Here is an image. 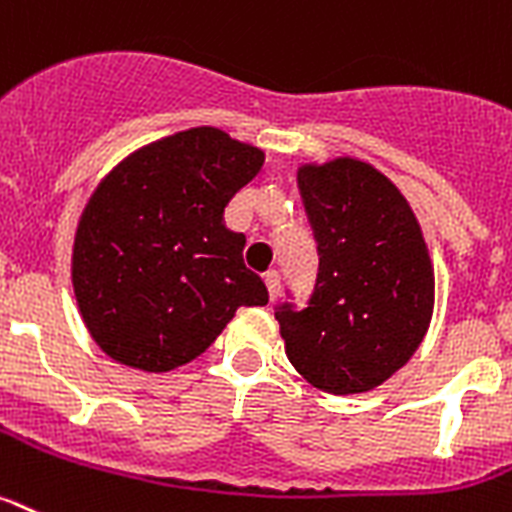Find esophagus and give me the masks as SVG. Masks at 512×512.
<instances>
[{
    "label": "esophagus",
    "mask_w": 512,
    "mask_h": 512,
    "mask_svg": "<svg viewBox=\"0 0 512 512\" xmlns=\"http://www.w3.org/2000/svg\"><path fill=\"white\" fill-rule=\"evenodd\" d=\"M264 282H266V290H269V300H277L279 295V282H282V277H279L277 269H269V272L264 274Z\"/></svg>",
    "instance_id": "1"
}]
</instances>
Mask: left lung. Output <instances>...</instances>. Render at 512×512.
<instances>
[{
  "label": "left lung",
  "mask_w": 512,
  "mask_h": 512,
  "mask_svg": "<svg viewBox=\"0 0 512 512\" xmlns=\"http://www.w3.org/2000/svg\"><path fill=\"white\" fill-rule=\"evenodd\" d=\"M298 186L318 272L305 308L287 300L274 308L287 357L321 391H370L404 368L430 326L435 277L425 238L373 165L352 157L303 165Z\"/></svg>",
  "instance_id": "left-lung-1"
}]
</instances>
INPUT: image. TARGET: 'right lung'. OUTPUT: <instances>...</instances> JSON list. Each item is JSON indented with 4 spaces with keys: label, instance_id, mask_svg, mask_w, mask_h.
I'll return each instance as SVG.
<instances>
[{
    "label": "right lung",
    "instance_id": "right-lung-1",
    "mask_svg": "<svg viewBox=\"0 0 512 512\" xmlns=\"http://www.w3.org/2000/svg\"><path fill=\"white\" fill-rule=\"evenodd\" d=\"M264 152L220 129L178 131L129 155L90 196L72 282L87 331L129 368L165 373L199 357L240 305H266L225 207Z\"/></svg>",
    "mask_w": 512,
    "mask_h": 512
}]
</instances>
